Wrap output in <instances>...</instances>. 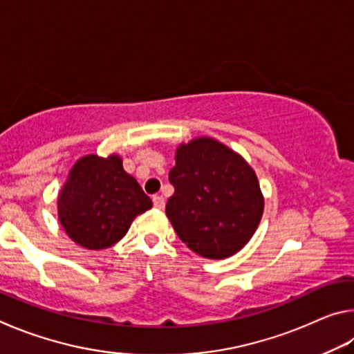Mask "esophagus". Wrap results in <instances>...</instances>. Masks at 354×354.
<instances>
[{
	"mask_svg": "<svg viewBox=\"0 0 354 354\" xmlns=\"http://www.w3.org/2000/svg\"><path fill=\"white\" fill-rule=\"evenodd\" d=\"M153 205H154V207H158V209H164L165 201H164L162 196L154 195V196H153Z\"/></svg>",
	"mask_w": 354,
	"mask_h": 354,
	"instance_id": "obj_1",
	"label": "esophagus"
}]
</instances>
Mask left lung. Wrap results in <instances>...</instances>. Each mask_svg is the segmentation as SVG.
Segmentation results:
<instances>
[{
	"mask_svg": "<svg viewBox=\"0 0 354 354\" xmlns=\"http://www.w3.org/2000/svg\"><path fill=\"white\" fill-rule=\"evenodd\" d=\"M175 187L165 206L178 237L207 259L242 250L259 225L263 198L256 173L220 142L200 137L176 151Z\"/></svg>",
	"mask_w": 354,
	"mask_h": 354,
	"instance_id": "1",
	"label": "left lung"
}]
</instances>
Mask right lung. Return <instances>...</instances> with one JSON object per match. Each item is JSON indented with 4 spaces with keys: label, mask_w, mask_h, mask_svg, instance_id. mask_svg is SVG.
I'll return each instance as SVG.
<instances>
[{
    "label": "right lung",
    "mask_w": 354,
    "mask_h": 354,
    "mask_svg": "<svg viewBox=\"0 0 354 354\" xmlns=\"http://www.w3.org/2000/svg\"><path fill=\"white\" fill-rule=\"evenodd\" d=\"M153 206L118 156L77 160L59 194V220L73 241L103 250L127 234L131 221Z\"/></svg>",
    "instance_id": "add662e5"
}]
</instances>
